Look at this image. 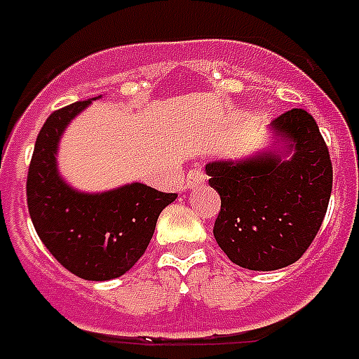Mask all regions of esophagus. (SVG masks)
Returning <instances> with one entry per match:
<instances>
[{
  "mask_svg": "<svg viewBox=\"0 0 359 359\" xmlns=\"http://www.w3.org/2000/svg\"><path fill=\"white\" fill-rule=\"evenodd\" d=\"M203 182H205V174L200 168H193V170L187 172L185 187H196V185H202Z\"/></svg>",
  "mask_w": 359,
  "mask_h": 359,
  "instance_id": "esophagus-1",
  "label": "esophagus"
}]
</instances>
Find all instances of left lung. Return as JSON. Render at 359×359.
I'll list each match as a JSON object with an SVG mask.
<instances>
[{
    "mask_svg": "<svg viewBox=\"0 0 359 359\" xmlns=\"http://www.w3.org/2000/svg\"><path fill=\"white\" fill-rule=\"evenodd\" d=\"M287 142L248 161H213L209 185L220 194L213 235L235 265L276 271L293 265L313 243L332 194V161L308 111L291 109L272 120ZM289 151L291 160H282Z\"/></svg>",
    "mask_w": 359,
    "mask_h": 359,
    "instance_id": "obj_1",
    "label": "left lung"
}]
</instances>
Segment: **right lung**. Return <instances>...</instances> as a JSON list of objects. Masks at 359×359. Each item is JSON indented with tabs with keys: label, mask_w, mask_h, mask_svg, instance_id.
Instances as JSON below:
<instances>
[{
	"label": "right lung",
	"mask_w": 359,
	"mask_h": 359,
	"mask_svg": "<svg viewBox=\"0 0 359 359\" xmlns=\"http://www.w3.org/2000/svg\"><path fill=\"white\" fill-rule=\"evenodd\" d=\"M83 100L53 111L42 126L27 172V208L40 241L66 271L93 282L122 276L142 257L163 209L177 198L144 183L102 194L77 193L57 172V146Z\"/></svg>",
	"instance_id": "1"
}]
</instances>
